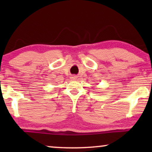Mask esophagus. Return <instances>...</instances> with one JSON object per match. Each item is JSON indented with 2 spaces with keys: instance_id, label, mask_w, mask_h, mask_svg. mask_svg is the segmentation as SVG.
I'll list each match as a JSON object with an SVG mask.
<instances>
[{
  "instance_id": "esophagus-1",
  "label": "esophagus",
  "mask_w": 152,
  "mask_h": 152,
  "mask_svg": "<svg viewBox=\"0 0 152 152\" xmlns=\"http://www.w3.org/2000/svg\"><path fill=\"white\" fill-rule=\"evenodd\" d=\"M72 78H73V79H74V80H75V78H76V77H72Z\"/></svg>"
}]
</instances>
